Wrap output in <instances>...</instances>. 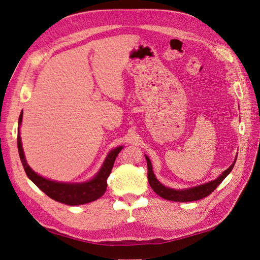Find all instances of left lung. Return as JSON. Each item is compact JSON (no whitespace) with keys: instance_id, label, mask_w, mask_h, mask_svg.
<instances>
[{"instance_id":"obj_1","label":"left lung","mask_w":260,"mask_h":260,"mask_svg":"<svg viewBox=\"0 0 260 260\" xmlns=\"http://www.w3.org/2000/svg\"><path fill=\"white\" fill-rule=\"evenodd\" d=\"M238 157V155H237ZM145 158L147 161V179L149 185L154 190V192L159 195L160 198L167 200V201H172V202H193V201H199L202 200L204 198H206L210 193L214 192L215 188L222 182L224 180V178L230 174L231 170L234 167V162L231 165V166L228 168L226 170H224L221 175H220L216 180L209 181V182L205 183V184H201L198 186L194 187H190V188H185V190H175V188H170L165 186L164 184H161L158 180L156 179L154 172H153V168H152V164L151 160H149L148 157L145 155Z\"/></svg>"}]
</instances>
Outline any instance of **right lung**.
<instances>
[{
    "label": "right lung",
    "instance_id": "add662e5",
    "mask_svg": "<svg viewBox=\"0 0 260 260\" xmlns=\"http://www.w3.org/2000/svg\"><path fill=\"white\" fill-rule=\"evenodd\" d=\"M22 120V113L19 116L18 120V136H17V145H18V153L23 169L26 171V175L32 182L40 188L42 192L51 198L52 200L66 204V205L75 206V205H82V204L90 203L96 201L103 195L107 187V178L111 175L114 162L117 155L122 149V146L116 147L113 151L109 152L105 158L104 164L102 165L98 175L91 179L90 181L81 183H66V182H57L45 179L38 175L32 169L30 168L29 165L26 161L25 154L21 145V139L19 135V127Z\"/></svg>",
    "mask_w": 260,
    "mask_h": 260
}]
</instances>
